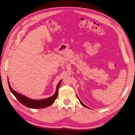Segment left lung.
<instances>
[{
	"label": "left lung",
	"mask_w": 135,
	"mask_h": 135,
	"mask_svg": "<svg viewBox=\"0 0 135 135\" xmlns=\"http://www.w3.org/2000/svg\"><path fill=\"white\" fill-rule=\"evenodd\" d=\"M78 98L79 99V101H80V103H81V104H82V105H83L84 107H87V108H88V107H87V106H86L85 104H84V103H83L80 100V99H79L78 97Z\"/></svg>",
	"instance_id": "8db88e82"
}]
</instances>
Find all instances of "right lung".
<instances>
[{
	"label": "right lung",
	"instance_id": "add662e5",
	"mask_svg": "<svg viewBox=\"0 0 135 135\" xmlns=\"http://www.w3.org/2000/svg\"><path fill=\"white\" fill-rule=\"evenodd\" d=\"M61 81H60L59 83L56 87V92L55 94L49 98L44 99H42V100H39L31 99L27 98L26 97L22 94H21L18 93L16 92L12 88L11 86H10V83L8 81V87H9V88H10L11 92L15 96L17 99L22 104L31 109H43V108H45V107H47L48 106H49L50 105L52 104L54 102L58 95V89L61 85Z\"/></svg>",
	"mask_w": 135,
	"mask_h": 135
}]
</instances>
